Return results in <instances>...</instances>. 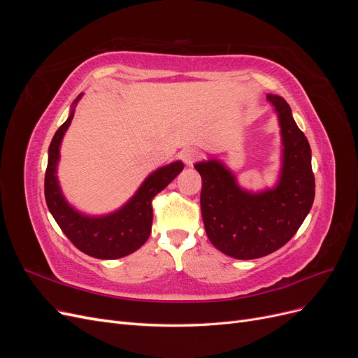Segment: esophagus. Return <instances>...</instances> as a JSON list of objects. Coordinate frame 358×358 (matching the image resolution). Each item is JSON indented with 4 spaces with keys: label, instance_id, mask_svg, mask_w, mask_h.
I'll return each instance as SVG.
<instances>
[{
    "label": "esophagus",
    "instance_id": "34e87169",
    "mask_svg": "<svg viewBox=\"0 0 358 358\" xmlns=\"http://www.w3.org/2000/svg\"><path fill=\"white\" fill-rule=\"evenodd\" d=\"M199 158H200V152H199L197 149H194V148H187V149H183L182 152H180V159L185 162L187 166H192L194 162H196Z\"/></svg>",
    "mask_w": 358,
    "mask_h": 358
}]
</instances>
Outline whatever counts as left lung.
Listing matches in <instances>:
<instances>
[{"label":"left lung","mask_w":358,"mask_h":358,"mask_svg":"<svg viewBox=\"0 0 358 358\" xmlns=\"http://www.w3.org/2000/svg\"><path fill=\"white\" fill-rule=\"evenodd\" d=\"M279 116L284 143L278 187L251 194L237 187L234 176L218 161L199 162L206 234L212 245L237 259H254L282 248L309 213L315 199L310 146L297 127L288 103L267 95Z\"/></svg>","instance_id":"left-lung-1"}]
</instances>
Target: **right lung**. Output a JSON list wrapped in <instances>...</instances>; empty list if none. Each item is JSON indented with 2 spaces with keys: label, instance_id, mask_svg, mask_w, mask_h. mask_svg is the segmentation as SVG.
<instances>
[{
  "label": "right lung",
  "instance_id": "add662e5",
  "mask_svg": "<svg viewBox=\"0 0 358 358\" xmlns=\"http://www.w3.org/2000/svg\"><path fill=\"white\" fill-rule=\"evenodd\" d=\"M79 99L80 96H78V100ZM73 116L74 110H71L67 121L58 128L49 146V159L45 175V197L48 208L62 233L79 251L100 259L125 257L134 252L148 241L154 220L152 200L179 175L183 164L180 161H176L154 171L143 182L136 196L117 212L100 216V218L85 216L70 208L69 203L64 200L55 175L61 140L71 124Z\"/></svg>",
  "mask_w": 358,
  "mask_h": 358
}]
</instances>
